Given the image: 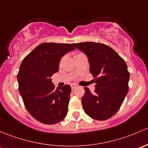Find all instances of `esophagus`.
<instances>
[{
    "mask_svg": "<svg viewBox=\"0 0 148 148\" xmlns=\"http://www.w3.org/2000/svg\"><path fill=\"white\" fill-rule=\"evenodd\" d=\"M76 88H77V85H75V84L71 85V88H72V90L75 89Z\"/></svg>",
    "mask_w": 148,
    "mask_h": 148,
    "instance_id": "obj_1",
    "label": "esophagus"
}]
</instances>
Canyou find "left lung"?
I'll return each mask as SVG.
<instances>
[{"instance_id":"left-lung-1","label":"left lung","mask_w":148,"mask_h":148,"mask_svg":"<svg viewBox=\"0 0 148 148\" xmlns=\"http://www.w3.org/2000/svg\"><path fill=\"white\" fill-rule=\"evenodd\" d=\"M73 45L88 56L90 71L96 83L93 93L85 88L83 110L95 120L109 119L120 109L129 89L130 73L125 61L105 44L85 42Z\"/></svg>"}]
</instances>
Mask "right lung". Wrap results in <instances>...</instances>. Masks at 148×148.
I'll use <instances>...</instances> for the list:
<instances>
[{"label": "right lung", "instance_id": "1", "mask_svg": "<svg viewBox=\"0 0 148 148\" xmlns=\"http://www.w3.org/2000/svg\"><path fill=\"white\" fill-rule=\"evenodd\" d=\"M74 49L70 43L43 42L21 64L18 90L29 113L43 124H56L66 116L71 88L65 85L55 89L51 77L58 71L61 58Z\"/></svg>", "mask_w": 148, "mask_h": 148}]
</instances>
